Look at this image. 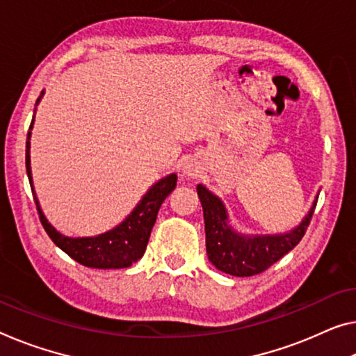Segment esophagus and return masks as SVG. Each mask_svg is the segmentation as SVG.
<instances>
[{
  "label": "esophagus",
  "mask_w": 356,
  "mask_h": 356,
  "mask_svg": "<svg viewBox=\"0 0 356 356\" xmlns=\"http://www.w3.org/2000/svg\"><path fill=\"white\" fill-rule=\"evenodd\" d=\"M183 170H184L186 175H188V177H197V175L200 173V167L197 165L194 161H188L184 163Z\"/></svg>",
  "instance_id": "obj_1"
}]
</instances>
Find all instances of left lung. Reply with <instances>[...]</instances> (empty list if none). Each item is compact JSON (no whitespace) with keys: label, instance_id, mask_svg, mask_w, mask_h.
Segmentation results:
<instances>
[{"label":"left lung","instance_id":"8db88e82","mask_svg":"<svg viewBox=\"0 0 356 356\" xmlns=\"http://www.w3.org/2000/svg\"><path fill=\"white\" fill-rule=\"evenodd\" d=\"M197 194L204 209L209 259L218 270L234 277L258 275L289 253L304 237L316 207L315 200L309 215L289 234L243 237L227 224L226 209L216 195L202 184L197 186Z\"/></svg>","mask_w":356,"mask_h":356}]
</instances>
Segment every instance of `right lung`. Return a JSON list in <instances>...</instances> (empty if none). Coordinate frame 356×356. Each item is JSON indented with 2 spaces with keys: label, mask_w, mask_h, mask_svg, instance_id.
<instances>
[{
  "label": "right lung",
  "mask_w": 356,
  "mask_h": 356,
  "mask_svg": "<svg viewBox=\"0 0 356 356\" xmlns=\"http://www.w3.org/2000/svg\"><path fill=\"white\" fill-rule=\"evenodd\" d=\"M38 102H40V98H38ZM30 132L26 135L25 165L30 186L33 188L30 170ZM175 186H177V175H168L167 178L161 179L159 183H156L147 191V194L136 205L132 215L124 222L119 224L118 227H114L113 231L106 234L97 235V237L83 238L65 237V235L57 232L47 222L46 216L42 215L36 195H33V199H35L38 215H40V221L42 227H44V231L52 238V242L60 250H63L70 258H73L86 267H94V269H124V267L132 266L134 262L138 261L145 254L147 240H149L151 229L156 222L157 213H159L162 202L175 189ZM33 194H35V191H33Z\"/></svg>",
  "instance_id": "add662e5"
}]
</instances>
